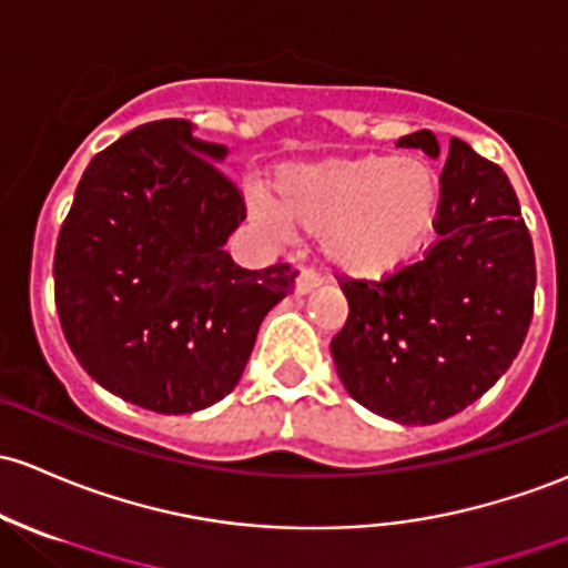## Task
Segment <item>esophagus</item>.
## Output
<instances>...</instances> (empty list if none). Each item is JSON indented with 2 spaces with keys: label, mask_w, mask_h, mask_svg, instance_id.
Instances as JSON below:
<instances>
[{
  "label": "esophagus",
  "mask_w": 568,
  "mask_h": 568,
  "mask_svg": "<svg viewBox=\"0 0 568 568\" xmlns=\"http://www.w3.org/2000/svg\"><path fill=\"white\" fill-rule=\"evenodd\" d=\"M322 282H325V276H322L320 271H314V267H303L301 276L295 278V292L297 295H308V292H314Z\"/></svg>",
  "instance_id": "esophagus-1"
}]
</instances>
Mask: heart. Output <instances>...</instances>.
Here are the masks:
<instances>
[{"label": "heart", "instance_id": "heart-1", "mask_svg": "<svg viewBox=\"0 0 568 568\" xmlns=\"http://www.w3.org/2000/svg\"><path fill=\"white\" fill-rule=\"evenodd\" d=\"M273 194L278 219L322 233L331 265L355 278L389 276L417 257L442 209L436 170L400 154L284 168Z\"/></svg>", "mask_w": 568, "mask_h": 568}]
</instances>
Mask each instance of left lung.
I'll use <instances>...</instances> for the list:
<instances>
[{
	"label": "left lung",
	"mask_w": 568,
	"mask_h": 568,
	"mask_svg": "<svg viewBox=\"0 0 568 568\" xmlns=\"http://www.w3.org/2000/svg\"><path fill=\"white\" fill-rule=\"evenodd\" d=\"M398 145L436 160L430 130ZM438 237L379 282L341 278L349 316L331 341L359 406L433 425L481 398L509 371L534 316L536 260L520 203L498 164L449 140Z\"/></svg>",
	"instance_id": "obj_1"
}]
</instances>
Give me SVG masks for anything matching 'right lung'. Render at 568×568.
<instances>
[{
  "mask_svg": "<svg viewBox=\"0 0 568 568\" xmlns=\"http://www.w3.org/2000/svg\"><path fill=\"white\" fill-rule=\"evenodd\" d=\"M224 154L184 119L138 126L89 162L59 230L67 344L91 379L149 412L233 393L262 320L295 286L286 262L246 271L224 252L246 219Z\"/></svg>",
  "mask_w": 568,
  "mask_h": 568,
  "instance_id": "obj_1",
  "label": "right lung"
}]
</instances>
